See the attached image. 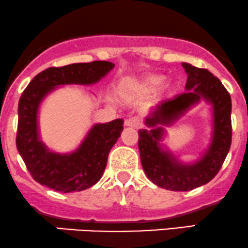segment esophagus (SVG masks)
<instances>
[{
	"label": "esophagus",
	"instance_id": "obj_1",
	"mask_svg": "<svg viewBox=\"0 0 248 248\" xmlns=\"http://www.w3.org/2000/svg\"><path fill=\"white\" fill-rule=\"evenodd\" d=\"M125 125L130 127H135V129H140L141 121L138 117H130L125 121Z\"/></svg>",
	"mask_w": 248,
	"mask_h": 248
}]
</instances>
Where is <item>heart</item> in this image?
<instances>
[{"instance_id":"1","label":"heart","mask_w":248,"mask_h":248,"mask_svg":"<svg viewBox=\"0 0 248 248\" xmlns=\"http://www.w3.org/2000/svg\"><path fill=\"white\" fill-rule=\"evenodd\" d=\"M166 77L164 74H150L146 78H144L140 82V88L145 92H154L159 89L162 84L165 83ZM166 89L171 90L173 86L171 84H166Z\"/></svg>"}]
</instances>
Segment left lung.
<instances>
[{"instance_id": "obj_1", "label": "left lung", "mask_w": 248, "mask_h": 248, "mask_svg": "<svg viewBox=\"0 0 248 248\" xmlns=\"http://www.w3.org/2000/svg\"><path fill=\"white\" fill-rule=\"evenodd\" d=\"M187 73L186 92L154 108L145 124L151 130H139L138 147L145 174L159 187L188 191L211 181L222 167L232 141L231 96L219 78L204 68L182 62ZM201 98L213 106V137L208 150L199 162L182 164L159 145L164 130Z\"/></svg>"}]
</instances>
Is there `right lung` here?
<instances>
[{
  "instance_id": "1",
  "label": "right lung",
  "mask_w": 248,
  "mask_h": 248,
  "mask_svg": "<svg viewBox=\"0 0 248 248\" xmlns=\"http://www.w3.org/2000/svg\"><path fill=\"white\" fill-rule=\"evenodd\" d=\"M115 67L109 61L49 67L23 92L18 103L16 146L34 181L60 193L81 191L100 181L108 155L123 131V119L95 124L74 152L49 151L38 132V109L52 90L63 84L96 83Z\"/></svg>"
}]
</instances>
